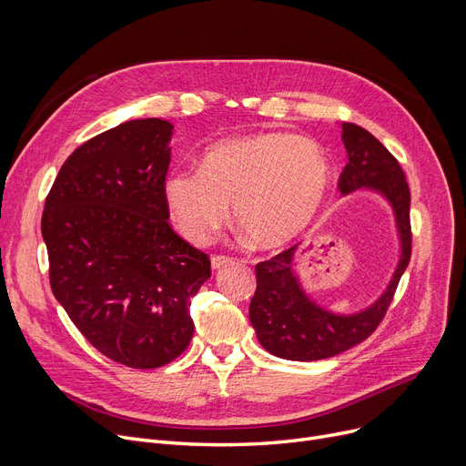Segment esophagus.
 Segmentation results:
<instances>
[{
	"label": "esophagus",
	"instance_id": "obj_1",
	"mask_svg": "<svg viewBox=\"0 0 466 466\" xmlns=\"http://www.w3.org/2000/svg\"><path fill=\"white\" fill-rule=\"evenodd\" d=\"M234 260L230 257H223V255H213L211 257V268L213 270H220V268H225L228 264H232Z\"/></svg>",
	"mask_w": 466,
	"mask_h": 466
}]
</instances>
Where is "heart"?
I'll return each mask as SVG.
<instances>
[{"instance_id":"1","label":"heart","mask_w":466,"mask_h":466,"mask_svg":"<svg viewBox=\"0 0 466 466\" xmlns=\"http://www.w3.org/2000/svg\"><path fill=\"white\" fill-rule=\"evenodd\" d=\"M332 166L319 143L279 132L234 136L211 143L200 167L171 171L164 200L179 232L206 241L234 202L238 227L258 248L297 238L323 208Z\"/></svg>"}]
</instances>
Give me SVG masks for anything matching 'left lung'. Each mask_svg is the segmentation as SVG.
I'll return each mask as SVG.
<instances>
[{"mask_svg":"<svg viewBox=\"0 0 466 466\" xmlns=\"http://www.w3.org/2000/svg\"><path fill=\"white\" fill-rule=\"evenodd\" d=\"M341 141L348 164L338 181L339 192L348 196L370 190L390 206L400 248L399 262L381 295L355 313H336L308 295L297 272L299 246L258 262L249 319L260 346L279 359L321 360L360 344L381 323L410 262V188L400 164L369 130L351 122H341Z\"/></svg>","mask_w":466,"mask_h":466,"instance_id":"1","label":"left lung"}]
</instances>
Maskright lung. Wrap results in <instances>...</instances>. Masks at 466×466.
<instances>
[{
    "instance_id": "obj_1",
    "label": "right lung",
    "mask_w": 466,
    "mask_h": 466,
    "mask_svg": "<svg viewBox=\"0 0 466 466\" xmlns=\"http://www.w3.org/2000/svg\"><path fill=\"white\" fill-rule=\"evenodd\" d=\"M171 136L167 120L136 118L88 139L41 218L56 300L97 351L139 370L187 350L190 299L211 278L208 255L167 223Z\"/></svg>"
}]
</instances>
